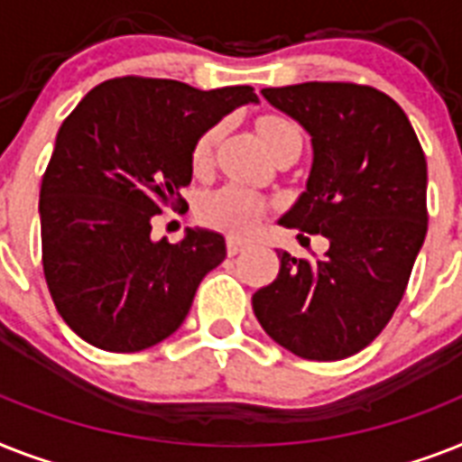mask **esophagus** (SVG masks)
Here are the masks:
<instances>
[{
    "label": "esophagus",
    "instance_id": "esophagus-1",
    "mask_svg": "<svg viewBox=\"0 0 462 462\" xmlns=\"http://www.w3.org/2000/svg\"><path fill=\"white\" fill-rule=\"evenodd\" d=\"M246 246H249V244L244 242V239H239V237H227V254H230V256H235V254H239V251H244V249H246Z\"/></svg>",
    "mask_w": 462,
    "mask_h": 462
}]
</instances>
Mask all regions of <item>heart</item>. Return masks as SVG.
I'll return each mask as SVG.
<instances>
[{"mask_svg":"<svg viewBox=\"0 0 462 462\" xmlns=\"http://www.w3.org/2000/svg\"><path fill=\"white\" fill-rule=\"evenodd\" d=\"M258 127H261V134H263L268 149L296 130L294 123H290L282 116L273 114L263 116L258 121ZM220 133H223V123H216V125H211L208 130L199 134V140L194 142L192 168L197 172L211 166L213 149L218 144ZM265 208H268V204H265V199L261 194L251 192L246 187L225 185L201 201V218L208 225H213V227L235 232V235H244V232H251L256 227Z\"/></svg>","mask_w":462,"mask_h":462,"instance_id":"obj_1","label":"heart"}]
</instances>
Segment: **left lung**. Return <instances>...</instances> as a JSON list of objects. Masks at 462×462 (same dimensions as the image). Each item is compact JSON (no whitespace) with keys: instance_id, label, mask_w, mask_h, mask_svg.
<instances>
[{"instance_id":"1","label":"left lung","mask_w":462,"mask_h":462,"mask_svg":"<svg viewBox=\"0 0 462 462\" xmlns=\"http://www.w3.org/2000/svg\"><path fill=\"white\" fill-rule=\"evenodd\" d=\"M261 95L313 142L306 192L280 218L329 242L316 261L280 251L277 280L251 296L261 328L309 361H341L392 320L427 235V161L403 108L356 82Z\"/></svg>"}]
</instances>
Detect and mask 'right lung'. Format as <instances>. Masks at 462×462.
<instances>
[{"instance_id": "add662e5", "label": "right lung", "mask_w": 462, "mask_h": 462, "mask_svg": "<svg viewBox=\"0 0 462 462\" xmlns=\"http://www.w3.org/2000/svg\"><path fill=\"white\" fill-rule=\"evenodd\" d=\"M256 101L249 85L204 92L125 75L97 85L61 123L40 187L42 265L80 339L134 354L182 325L225 239L197 227L178 244L153 242L152 218L185 206L199 134Z\"/></svg>"}]
</instances>
